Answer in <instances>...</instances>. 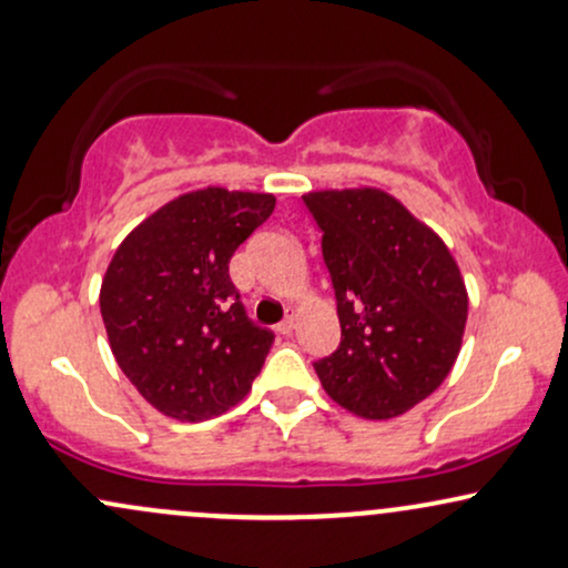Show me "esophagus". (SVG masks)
Returning <instances> with one entry per match:
<instances>
[{
	"mask_svg": "<svg viewBox=\"0 0 568 568\" xmlns=\"http://www.w3.org/2000/svg\"><path fill=\"white\" fill-rule=\"evenodd\" d=\"M293 328H296V321H293V317H285L283 323H277V334H283V336H288V334H293Z\"/></svg>",
	"mask_w": 568,
	"mask_h": 568,
	"instance_id": "1",
	"label": "esophagus"
}]
</instances>
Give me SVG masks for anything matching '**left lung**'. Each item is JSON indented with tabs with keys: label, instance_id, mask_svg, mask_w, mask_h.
Masks as SVG:
<instances>
[{
	"label": "left lung",
	"instance_id": "1",
	"mask_svg": "<svg viewBox=\"0 0 568 568\" xmlns=\"http://www.w3.org/2000/svg\"><path fill=\"white\" fill-rule=\"evenodd\" d=\"M323 232L342 344L315 363L325 393L363 419H395L440 387L467 323L446 243L374 186L306 192Z\"/></svg>",
	"mask_w": 568,
	"mask_h": 568
}]
</instances>
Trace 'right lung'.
Masks as SVG:
<instances>
[{
    "label": "right lung",
    "mask_w": 568,
    "mask_h": 568,
    "mask_svg": "<svg viewBox=\"0 0 568 568\" xmlns=\"http://www.w3.org/2000/svg\"><path fill=\"white\" fill-rule=\"evenodd\" d=\"M275 211V194H179L122 240L101 283L116 366L160 414L202 422L237 406L275 334L247 321L230 258Z\"/></svg>",
    "instance_id": "right-lung-1"
}]
</instances>
